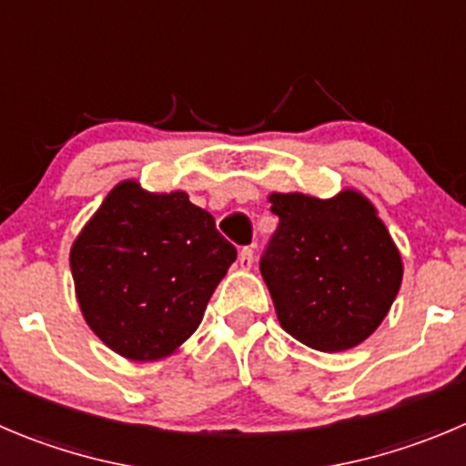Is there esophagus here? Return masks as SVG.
Listing matches in <instances>:
<instances>
[{
  "label": "esophagus",
  "mask_w": 466,
  "mask_h": 466,
  "mask_svg": "<svg viewBox=\"0 0 466 466\" xmlns=\"http://www.w3.org/2000/svg\"><path fill=\"white\" fill-rule=\"evenodd\" d=\"M238 265H240L242 269H249L251 265H254V249H251V247H245V249H240V256H238Z\"/></svg>",
  "instance_id": "34e87169"
}]
</instances>
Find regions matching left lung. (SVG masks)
Returning a JSON list of instances; mask_svg holds the SVG:
<instances>
[{
    "mask_svg": "<svg viewBox=\"0 0 466 466\" xmlns=\"http://www.w3.org/2000/svg\"><path fill=\"white\" fill-rule=\"evenodd\" d=\"M279 228L260 258L283 329L320 352L363 343L387 318L402 258L373 203L357 189L331 198L272 192Z\"/></svg>",
    "mask_w": 466,
    "mask_h": 466,
    "instance_id": "1",
    "label": "left lung"
}]
</instances>
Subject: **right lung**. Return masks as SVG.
Returning a JSON list of instances; mask_svg holds the SVG:
<instances>
[{
	"label": "right lung",
	"instance_id": "obj_1",
	"mask_svg": "<svg viewBox=\"0 0 466 466\" xmlns=\"http://www.w3.org/2000/svg\"><path fill=\"white\" fill-rule=\"evenodd\" d=\"M236 256L187 192L123 180L75 238L70 272L93 334L121 357L157 361L197 331Z\"/></svg>",
	"mask_w": 466,
	"mask_h": 466
}]
</instances>
